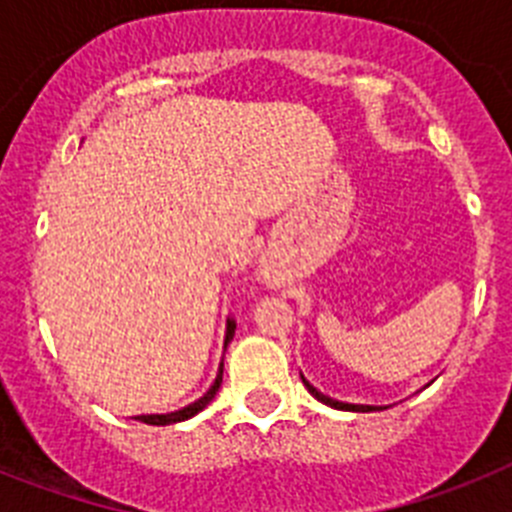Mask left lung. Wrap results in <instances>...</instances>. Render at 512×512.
<instances>
[{
	"label": "left lung",
	"instance_id": "8db88e82",
	"mask_svg": "<svg viewBox=\"0 0 512 512\" xmlns=\"http://www.w3.org/2000/svg\"><path fill=\"white\" fill-rule=\"evenodd\" d=\"M302 382H305V387H307V390H310L312 397H318L320 402H325V405H330V408L354 410V413H372V410H382V408H374V405H351V402H338V400H333V397H328V395H323V392L315 390V387H312V384L307 382V379H302Z\"/></svg>",
	"mask_w": 512,
	"mask_h": 512
}]
</instances>
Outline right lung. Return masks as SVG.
Listing matches in <instances>:
<instances>
[{
    "mask_svg": "<svg viewBox=\"0 0 512 512\" xmlns=\"http://www.w3.org/2000/svg\"><path fill=\"white\" fill-rule=\"evenodd\" d=\"M233 333H235V323H230V320H228V330H225V346H228V343H230ZM220 382H223V364H220V369H217V377H215V382H212V387L205 392V395L200 397V400H194L192 405H187V408H182V410H176V413H166V415H135V420H140V423H148V425L182 423V420L192 418V415H197V413H200V410H205L207 405H210L212 397H215L217 390H220Z\"/></svg>",
    "mask_w": 512,
    "mask_h": 512,
    "instance_id": "right-lung-1",
    "label": "right lung"
}]
</instances>
